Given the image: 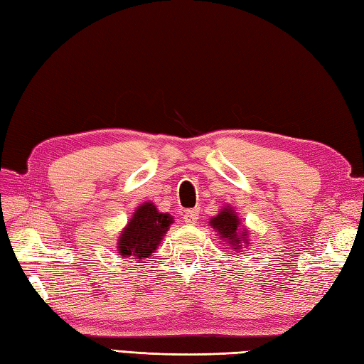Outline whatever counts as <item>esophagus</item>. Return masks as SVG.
I'll return each mask as SVG.
<instances>
[{
	"label": "esophagus",
	"mask_w": 364,
	"mask_h": 364,
	"mask_svg": "<svg viewBox=\"0 0 364 364\" xmlns=\"http://www.w3.org/2000/svg\"><path fill=\"white\" fill-rule=\"evenodd\" d=\"M183 219L186 223H196L198 219V210H186L183 214Z\"/></svg>",
	"instance_id": "esophagus-1"
}]
</instances>
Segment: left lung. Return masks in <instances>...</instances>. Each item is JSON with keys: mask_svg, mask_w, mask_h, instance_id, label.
<instances>
[{"mask_svg": "<svg viewBox=\"0 0 364 364\" xmlns=\"http://www.w3.org/2000/svg\"><path fill=\"white\" fill-rule=\"evenodd\" d=\"M211 227L215 228L219 231L220 237L225 239L228 241V244L235 245V247H241V237H245V230H239V219L237 215L233 213V210H223L220 211L215 218L211 219ZM242 230L243 233L241 234L240 231Z\"/></svg>", "mask_w": 364, "mask_h": 364, "instance_id": "left-lung-1", "label": "left lung"}]
</instances>
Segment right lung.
<instances>
[{
    "mask_svg": "<svg viewBox=\"0 0 364 364\" xmlns=\"http://www.w3.org/2000/svg\"><path fill=\"white\" fill-rule=\"evenodd\" d=\"M172 219L168 214L156 211L153 203L139 206L133 219L128 222L127 228L122 231L119 239V253L134 261L150 257L156 250V245L162 235L168 230Z\"/></svg>",
    "mask_w": 364,
    "mask_h": 364,
    "instance_id": "add662e5",
    "label": "right lung"
}]
</instances>
